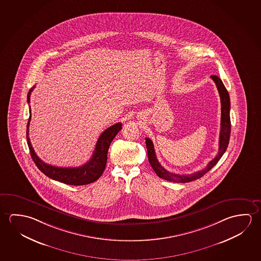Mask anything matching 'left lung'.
<instances>
[{
  "label": "left lung",
  "mask_w": 261,
  "mask_h": 261,
  "mask_svg": "<svg viewBox=\"0 0 261 261\" xmlns=\"http://www.w3.org/2000/svg\"><path fill=\"white\" fill-rule=\"evenodd\" d=\"M211 79L215 82L218 93L220 95V101H221V124H220V135H219V147H218V154L216 158L212 159L206 167L199 170V171L193 173L190 175H178L174 174L171 172L167 171L158 162V158L154 152V144L149 138H145V145L147 148V154H148V161H149L151 167L155 174L163 179L175 182V183H188L191 182L193 180H197L202 177L205 173L210 171V169L219 161V159L222 158L223 154L226 152L227 145L229 143V137H230L231 122L229 112H230V99L229 94L226 91V87L224 86L221 79L217 75H211Z\"/></svg>",
  "instance_id": "1"
}]
</instances>
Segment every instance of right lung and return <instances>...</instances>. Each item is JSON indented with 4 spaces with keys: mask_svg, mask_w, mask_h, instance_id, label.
I'll return each instance as SVG.
<instances>
[{
    "mask_svg": "<svg viewBox=\"0 0 261 261\" xmlns=\"http://www.w3.org/2000/svg\"><path fill=\"white\" fill-rule=\"evenodd\" d=\"M33 89L34 87L29 91L27 95L28 103H30L31 92ZM31 117H32V113L30 110V116H29L27 129H26L27 144L29 146L31 156L33 158L34 162L44 175H47L48 177H50L51 179L59 181L64 184L71 185V186L90 184L96 181L102 175L107 166V152L113 139L122 129L121 123L113 124L100 135L98 140L96 142V145H95L92 158L85 165L78 167H58L45 164L37 156V154H35V150L32 146L30 138H29Z\"/></svg>",
    "mask_w": 261,
    "mask_h": 261,
    "instance_id": "add662e5",
    "label": "right lung"
}]
</instances>
